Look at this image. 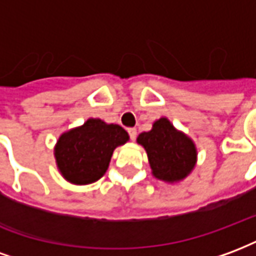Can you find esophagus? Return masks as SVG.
Here are the masks:
<instances>
[{
  "label": "esophagus",
  "instance_id": "1",
  "mask_svg": "<svg viewBox=\"0 0 256 256\" xmlns=\"http://www.w3.org/2000/svg\"><path fill=\"white\" fill-rule=\"evenodd\" d=\"M128 136H130V140H132V141H134V140H136V137H137V130H136V128H128Z\"/></svg>",
  "mask_w": 256,
  "mask_h": 256
}]
</instances>
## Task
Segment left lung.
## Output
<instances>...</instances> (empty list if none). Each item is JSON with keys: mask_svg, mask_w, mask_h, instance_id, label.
Segmentation results:
<instances>
[{"mask_svg": "<svg viewBox=\"0 0 256 256\" xmlns=\"http://www.w3.org/2000/svg\"><path fill=\"white\" fill-rule=\"evenodd\" d=\"M137 142L148 155L152 176L163 182H180L196 166L198 150L193 140L174 128L167 118L155 120L150 132L137 137Z\"/></svg>", "mask_w": 256, "mask_h": 256, "instance_id": "8db88e82", "label": "left lung"}]
</instances>
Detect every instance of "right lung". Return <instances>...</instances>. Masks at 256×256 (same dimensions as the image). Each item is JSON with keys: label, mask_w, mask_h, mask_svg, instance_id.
<instances>
[{"label": "right lung", "mask_w": 256, "mask_h": 256, "mask_svg": "<svg viewBox=\"0 0 256 256\" xmlns=\"http://www.w3.org/2000/svg\"><path fill=\"white\" fill-rule=\"evenodd\" d=\"M128 141V132L119 124L89 118L82 126L58 137L54 145L58 172L74 185L96 182L108 170L115 148Z\"/></svg>", "instance_id": "right-lung-1"}]
</instances>
